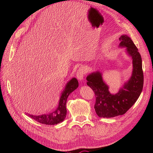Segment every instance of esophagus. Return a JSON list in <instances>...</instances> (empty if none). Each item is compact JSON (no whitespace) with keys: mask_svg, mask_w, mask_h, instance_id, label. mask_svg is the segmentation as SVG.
I'll return each mask as SVG.
<instances>
[{"mask_svg":"<svg viewBox=\"0 0 153 153\" xmlns=\"http://www.w3.org/2000/svg\"><path fill=\"white\" fill-rule=\"evenodd\" d=\"M85 73H86L85 69L84 68L80 67L79 69H78V71L76 72V77L79 80H82L83 78H84Z\"/></svg>","mask_w":153,"mask_h":153,"instance_id":"1","label":"esophagus"}]
</instances>
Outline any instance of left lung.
Wrapping results in <instances>:
<instances>
[{
	"instance_id": "obj_1",
	"label": "left lung",
	"mask_w": 153,
	"mask_h": 153,
	"mask_svg": "<svg viewBox=\"0 0 153 153\" xmlns=\"http://www.w3.org/2000/svg\"><path fill=\"white\" fill-rule=\"evenodd\" d=\"M120 47H126L132 58L133 71L131 78L116 94H111L108 86L103 80L99 71L92 73L86 78L87 85L94 92V109L100 117L110 118L123 115L135 104L140 96L143 84L142 58L131 39L127 35L119 38Z\"/></svg>"
}]
</instances>
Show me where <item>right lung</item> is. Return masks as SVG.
Here are the masks:
<instances>
[{"mask_svg":"<svg viewBox=\"0 0 153 153\" xmlns=\"http://www.w3.org/2000/svg\"><path fill=\"white\" fill-rule=\"evenodd\" d=\"M78 86V82L75 78H73L67 83L65 89L61 93L58 107L53 112L40 115H33L28 114V115L35 121L47 125H54L62 122L66 116V104L67 98L73 91L77 89Z\"/></svg>","mask_w":153,"mask_h":153,"instance_id":"1","label":"right lung"}]
</instances>
